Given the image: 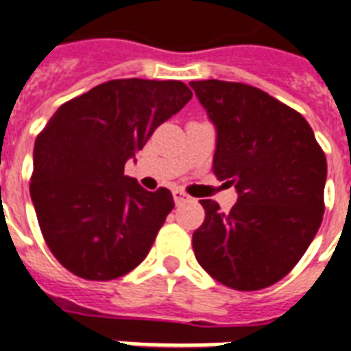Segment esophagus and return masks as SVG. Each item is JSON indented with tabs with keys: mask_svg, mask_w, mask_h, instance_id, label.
<instances>
[{
	"mask_svg": "<svg viewBox=\"0 0 351 351\" xmlns=\"http://www.w3.org/2000/svg\"><path fill=\"white\" fill-rule=\"evenodd\" d=\"M172 195H173V201H176V204H182V202H186L188 199H190V197L182 192V190H173Z\"/></svg>",
	"mask_w": 351,
	"mask_h": 351,
	"instance_id": "obj_1",
	"label": "esophagus"
}]
</instances>
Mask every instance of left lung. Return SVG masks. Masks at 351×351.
Returning a JSON list of instances; mask_svg holds the SVG:
<instances>
[{
    "label": "left lung",
    "mask_w": 351,
    "mask_h": 351,
    "mask_svg": "<svg viewBox=\"0 0 351 351\" xmlns=\"http://www.w3.org/2000/svg\"><path fill=\"white\" fill-rule=\"evenodd\" d=\"M217 129L213 173L237 188L230 213L201 201L192 237L201 267L234 291H260L291 273L325 213L326 158L300 112L247 84L190 82Z\"/></svg>",
    "instance_id": "1"
}]
</instances>
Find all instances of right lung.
<instances>
[{"instance_id": "add662e5", "label": "right lung", "mask_w": 351, "mask_h": 351, "mask_svg": "<svg viewBox=\"0 0 351 351\" xmlns=\"http://www.w3.org/2000/svg\"><path fill=\"white\" fill-rule=\"evenodd\" d=\"M192 98L179 80L118 78L62 104L34 147L30 197L51 254L75 276L107 282L138 267L173 208L123 176L127 159Z\"/></svg>"}]
</instances>
